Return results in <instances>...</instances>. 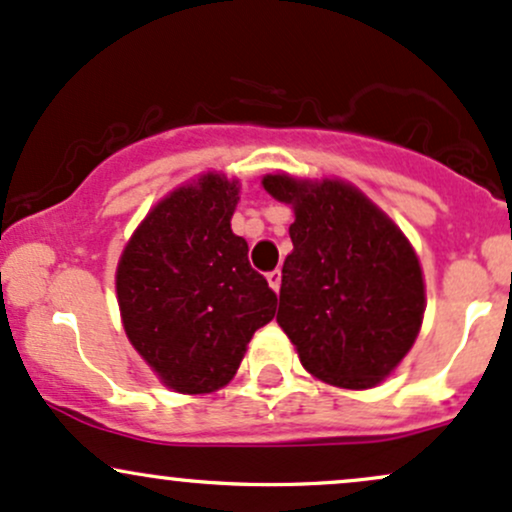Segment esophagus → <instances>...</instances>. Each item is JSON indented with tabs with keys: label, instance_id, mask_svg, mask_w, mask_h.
<instances>
[{
	"label": "esophagus",
	"instance_id": "esophagus-1",
	"mask_svg": "<svg viewBox=\"0 0 512 512\" xmlns=\"http://www.w3.org/2000/svg\"><path fill=\"white\" fill-rule=\"evenodd\" d=\"M267 282L274 291H279V286H282V272H279V269H272V272H267Z\"/></svg>",
	"mask_w": 512,
	"mask_h": 512
}]
</instances>
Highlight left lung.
<instances>
[{
    "label": "left lung",
    "instance_id": "8db88e82",
    "mask_svg": "<svg viewBox=\"0 0 512 512\" xmlns=\"http://www.w3.org/2000/svg\"><path fill=\"white\" fill-rule=\"evenodd\" d=\"M294 206L277 323L301 364L342 389H372L418 338L425 286L418 257L372 201L342 182L262 179Z\"/></svg>",
    "mask_w": 512,
    "mask_h": 512
}]
</instances>
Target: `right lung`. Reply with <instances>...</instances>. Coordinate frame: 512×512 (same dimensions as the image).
<instances>
[{
    "mask_svg": "<svg viewBox=\"0 0 512 512\" xmlns=\"http://www.w3.org/2000/svg\"><path fill=\"white\" fill-rule=\"evenodd\" d=\"M235 204V182L206 174L160 201L121 255L116 294L128 340L179 393L228 384L277 308L230 230Z\"/></svg>",
    "mask_w": 512,
    "mask_h": 512,
    "instance_id": "add662e5",
    "label": "right lung"
}]
</instances>
